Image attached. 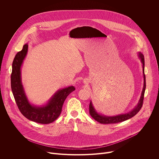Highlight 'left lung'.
<instances>
[{"label":"left lung","instance_id":"1","mask_svg":"<svg viewBox=\"0 0 159 159\" xmlns=\"http://www.w3.org/2000/svg\"><path fill=\"white\" fill-rule=\"evenodd\" d=\"M139 57L142 63L144 83H143V90L142 92L141 97H140V99L139 100V102L137 106H136L133 109H132V111H129L128 113H126V114L120 115H117V116H103L102 115H99V113L97 112V111H96V109H94V107L91 101H90V102L89 104V113H90V116H91L98 122H99L101 124H113V123H117L122 122V121H126V120H129V118L133 117L134 115H137V113L140 111V110L141 109L142 105H143L144 94H145V88H146V80H145V71H144L145 70H144V66H145L144 56L142 53L139 52Z\"/></svg>","mask_w":159,"mask_h":159}]
</instances>
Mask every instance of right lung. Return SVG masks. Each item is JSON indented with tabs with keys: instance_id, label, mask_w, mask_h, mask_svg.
Masks as SVG:
<instances>
[{
	"instance_id": "obj_1",
	"label": "right lung",
	"mask_w": 159,
	"mask_h": 159,
	"mask_svg": "<svg viewBox=\"0 0 159 159\" xmlns=\"http://www.w3.org/2000/svg\"><path fill=\"white\" fill-rule=\"evenodd\" d=\"M28 49V44H25L22 50L16 55L13 60L11 76L12 92L16 104L22 115L38 123L49 124L58 118L65 100L75 89L74 86H69L58 90L44 106L37 107L31 105L26 96L20 77V67L26 56Z\"/></svg>"
}]
</instances>
